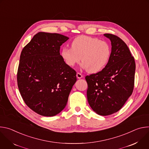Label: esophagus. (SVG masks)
Here are the masks:
<instances>
[{"label": "esophagus", "instance_id": "1", "mask_svg": "<svg viewBox=\"0 0 149 149\" xmlns=\"http://www.w3.org/2000/svg\"><path fill=\"white\" fill-rule=\"evenodd\" d=\"M77 78L78 79H81V78H82V75L81 74H80V73H79V72H77Z\"/></svg>", "mask_w": 149, "mask_h": 149}]
</instances>
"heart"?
Returning <instances> with one entry per match:
<instances>
[{"instance_id":"heart-1","label":"heart","mask_w":149,"mask_h":149,"mask_svg":"<svg viewBox=\"0 0 149 149\" xmlns=\"http://www.w3.org/2000/svg\"><path fill=\"white\" fill-rule=\"evenodd\" d=\"M61 56L66 64L74 67L81 58V67L91 74L97 73L107 65L111 55L109 44L96 38L79 36L71 43V48L62 49Z\"/></svg>"}]
</instances>
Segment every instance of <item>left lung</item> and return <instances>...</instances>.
Listing matches in <instances>:
<instances>
[{"label": "left lung", "instance_id": "1", "mask_svg": "<svg viewBox=\"0 0 149 149\" xmlns=\"http://www.w3.org/2000/svg\"><path fill=\"white\" fill-rule=\"evenodd\" d=\"M111 41V52L105 68L87 76V100L98 115L109 116L120 110L132 94L136 70L134 57L119 37L104 34Z\"/></svg>", "mask_w": 149, "mask_h": 149}]
</instances>
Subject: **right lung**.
<instances>
[{
  "label": "right lung",
  "instance_id": "right-lung-1",
  "mask_svg": "<svg viewBox=\"0 0 149 149\" xmlns=\"http://www.w3.org/2000/svg\"><path fill=\"white\" fill-rule=\"evenodd\" d=\"M69 39L40 32L24 48L17 74L19 90L28 107L37 114L52 117L62 111L77 81L76 72L59 53Z\"/></svg>",
  "mask_w": 149,
  "mask_h": 149
}]
</instances>
